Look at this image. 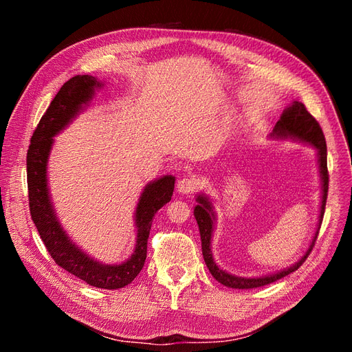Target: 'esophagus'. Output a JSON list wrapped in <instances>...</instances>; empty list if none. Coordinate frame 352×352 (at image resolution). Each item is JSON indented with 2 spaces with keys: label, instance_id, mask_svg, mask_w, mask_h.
Returning <instances> with one entry per match:
<instances>
[{
  "label": "esophagus",
  "instance_id": "obj_1",
  "mask_svg": "<svg viewBox=\"0 0 352 352\" xmlns=\"http://www.w3.org/2000/svg\"><path fill=\"white\" fill-rule=\"evenodd\" d=\"M198 180L192 176H186L182 177L177 182V190L180 194H192L198 189Z\"/></svg>",
  "mask_w": 352,
  "mask_h": 352
}]
</instances>
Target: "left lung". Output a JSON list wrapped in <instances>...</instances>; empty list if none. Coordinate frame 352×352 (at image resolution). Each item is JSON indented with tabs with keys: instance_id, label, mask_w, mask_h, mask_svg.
Wrapping results in <instances>:
<instances>
[{
	"instance_id": "8db88e82",
	"label": "left lung",
	"mask_w": 352,
	"mask_h": 352,
	"mask_svg": "<svg viewBox=\"0 0 352 352\" xmlns=\"http://www.w3.org/2000/svg\"><path fill=\"white\" fill-rule=\"evenodd\" d=\"M274 135L276 136H291L296 138V140L304 141L311 144L317 148L318 151V167H320V176H322V188H323V197H322V208H320V219H318V228L316 235L313 238V242L310 245V248L307 250L304 257L298 261L292 267L282 270L279 273H274L270 276H264V278H236V276H232L226 272H223L219 269V265L212 260V254H211V235H212V220H214V212H212L211 202L207 199L204 195H198L197 201L198 206L194 210V216L197 219L198 228H199V235H201V245H202V255H204V260L210 273L212 274L217 282L221 285H225L228 287H235V289H252V287H260L265 286L269 283H273L276 280H279L289 273L295 272L301 267V264L307 260L308 255H310L318 230H320L322 226V220L324 216V207H326V199H327V189H329V172H327V146H326V140L320 124L314 119V117L307 111L305 105L302 102L295 101L289 109H286L280 117V120L276 123L274 126Z\"/></svg>"
}]
</instances>
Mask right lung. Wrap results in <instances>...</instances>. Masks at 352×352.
Returning <instances> with one entry per match:
<instances>
[{
    "label": "right lung",
    "instance_id": "1",
    "mask_svg": "<svg viewBox=\"0 0 352 352\" xmlns=\"http://www.w3.org/2000/svg\"><path fill=\"white\" fill-rule=\"evenodd\" d=\"M97 87H100V82L88 74L72 78L60 88L50 107L41 117L30 138L26 157L29 210L42 242L60 267L91 286L101 289H117L129 285L142 270L153 217L172 199L175 177L164 176L145 186L136 207V248L127 261L116 265L100 264L70 242L51 207L47 188V162L52 136H56L78 114L82 105L92 98L94 89Z\"/></svg>",
    "mask_w": 352,
    "mask_h": 352
}]
</instances>
